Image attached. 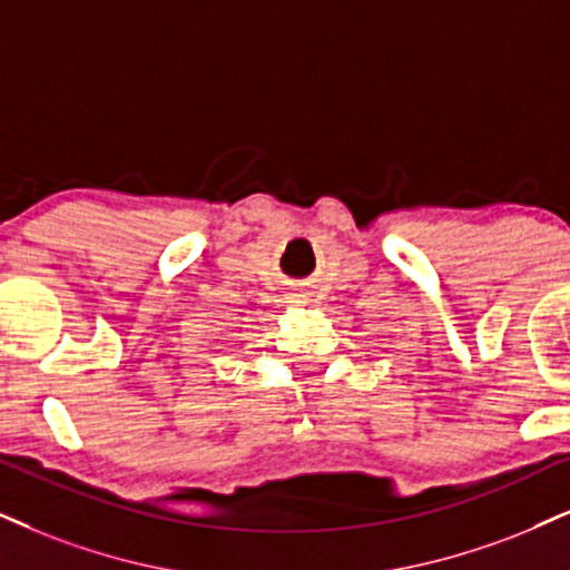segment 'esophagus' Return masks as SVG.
I'll return each instance as SVG.
<instances>
[{"instance_id": "1", "label": "esophagus", "mask_w": 570, "mask_h": 570, "mask_svg": "<svg viewBox=\"0 0 570 570\" xmlns=\"http://www.w3.org/2000/svg\"><path fill=\"white\" fill-rule=\"evenodd\" d=\"M292 302H294V305H307L305 294H292Z\"/></svg>"}]
</instances>
